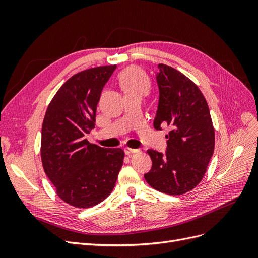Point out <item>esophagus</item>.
<instances>
[{"label": "esophagus", "mask_w": 258, "mask_h": 258, "mask_svg": "<svg viewBox=\"0 0 258 258\" xmlns=\"http://www.w3.org/2000/svg\"><path fill=\"white\" fill-rule=\"evenodd\" d=\"M137 152H138V150H135V148H129V147L124 148V154H126L127 156H131L132 154H135Z\"/></svg>", "instance_id": "obj_1"}]
</instances>
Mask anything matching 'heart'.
Listing matches in <instances>:
<instances>
[{
	"mask_svg": "<svg viewBox=\"0 0 258 258\" xmlns=\"http://www.w3.org/2000/svg\"><path fill=\"white\" fill-rule=\"evenodd\" d=\"M119 83L126 95L144 96L150 90L147 76L137 68H129L120 74Z\"/></svg>",
	"mask_w": 258,
	"mask_h": 258,
	"instance_id": "1",
	"label": "heart"
}]
</instances>
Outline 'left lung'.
Listing matches in <instances>:
<instances>
[{"label": "left lung", "mask_w": 258, "mask_h": 258, "mask_svg": "<svg viewBox=\"0 0 258 258\" xmlns=\"http://www.w3.org/2000/svg\"><path fill=\"white\" fill-rule=\"evenodd\" d=\"M155 77L159 90L154 128H170L167 151L148 150L152 168L144 174L156 190L182 195L204 177L214 152V128L202 92L177 70L158 66Z\"/></svg>", "instance_id": "left-lung-1"}]
</instances>
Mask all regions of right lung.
<instances>
[{
  "instance_id": "obj_1",
  "label": "right lung",
  "mask_w": 258,
  "mask_h": 258,
  "mask_svg": "<svg viewBox=\"0 0 258 258\" xmlns=\"http://www.w3.org/2000/svg\"><path fill=\"white\" fill-rule=\"evenodd\" d=\"M116 66L85 70L61 86L46 111L41 156L58 196L76 208L103 201L114 188L124 154L86 139L95 128L101 92Z\"/></svg>"
}]
</instances>
